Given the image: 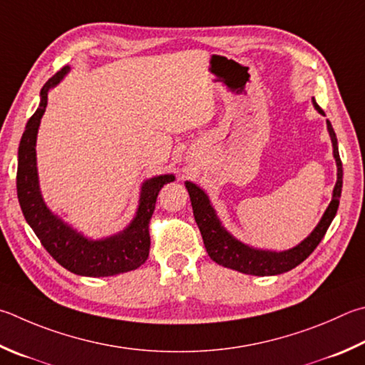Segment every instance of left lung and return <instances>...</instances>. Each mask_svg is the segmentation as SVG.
<instances>
[{
    "mask_svg": "<svg viewBox=\"0 0 365 365\" xmlns=\"http://www.w3.org/2000/svg\"><path fill=\"white\" fill-rule=\"evenodd\" d=\"M313 105L322 116H326V113H324L322 108L316 103L314 98ZM327 130L330 140H332L334 158L336 163V183L332 193V201H330L329 207L324 212L319 223L316 225V228L311 231L309 236L304 237L300 244H297L292 249L279 252L257 249L249 246V244H244L240 240H236V237L222 225L215 209L212 207L209 196L205 195V191L193 182H185V187H187L190 195L191 205H193L195 220L197 223V227H200L205 250H207L212 260L222 264L225 268L236 269L240 271V273L252 276L282 274L286 273V271L295 268L297 264H300L303 260H307L311 252L317 247V244L321 242L324 235H326L330 223H332L336 214V209H339L341 196L343 168L339 153V142H336L335 130L329 119Z\"/></svg>",
    "mask_w": 365,
    "mask_h": 365,
    "instance_id": "left-lung-1",
    "label": "left lung"
}]
</instances>
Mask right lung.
Masks as SVG:
<instances>
[{"label":"right lung","mask_w":365,"mask_h":365,"mask_svg":"<svg viewBox=\"0 0 365 365\" xmlns=\"http://www.w3.org/2000/svg\"><path fill=\"white\" fill-rule=\"evenodd\" d=\"M70 71H57L39 92V107L29 119L19 145L17 197L26 223L54 260L79 276L103 277L137 269L150 254L148 223L153 215L156 197L165 183L174 182V174L151 177L142 183L134 218L123 231L102 240H91L75 230L46 205L36 168V137L41 118L48 107V94Z\"/></svg>","instance_id":"right-lung-1"}]
</instances>
